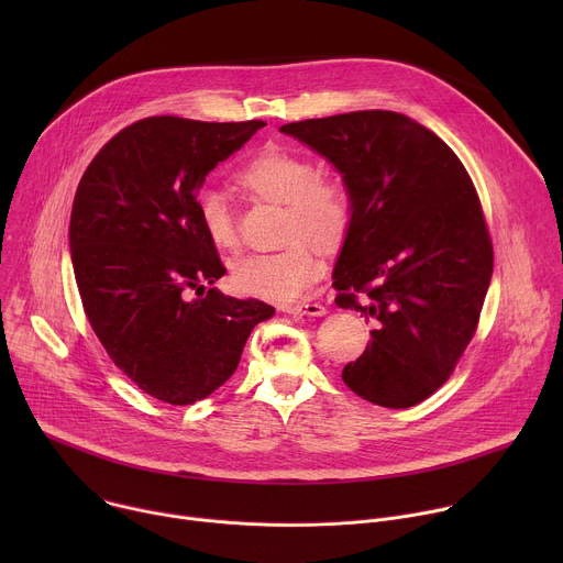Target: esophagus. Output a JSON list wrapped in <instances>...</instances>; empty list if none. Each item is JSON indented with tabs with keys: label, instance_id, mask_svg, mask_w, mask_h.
Here are the masks:
<instances>
[{
	"label": "esophagus",
	"instance_id": "34e87169",
	"mask_svg": "<svg viewBox=\"0 0 563 563\" xmlns=\"http://www.w3.org/2000/svg\"><path fill=\"white\" fill-rule=\"evenodd\" d=\"M283 311L287 313H300V316H325L328 309L318 302H298V305H285Z\"/></svg>",
	"mask_w": 563,
	"mask_h": 563
}]
</instances>
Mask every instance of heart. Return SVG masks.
<instances>
[{"instance_id": "1", "label": "heart", "mask_w": 563, "mask_h": 563, "mask_svg": "<svg viewBox=\"0 0 563 563\" xmlns=\"http://www.w3.org/2000/svg\"><path fill=\"white\" fill-rule=\"evenodd\" d=\"M238 180L261 198L285 202L283 235L289 243L276 252H261L233 265V285L256 298L294 300L323 274V258L309 239L323 247H336L352 218L347 187L336 178L316 176L309 157L283 146H267L238 172ZM202 229L220 250L233 252L240 243L235 220L227 198L205 187L198 194Z\"/></svg>"}]
</instances>
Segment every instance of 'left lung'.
<instances>
[{"label":"left lung","mask_w":563,"mask_h":563,"mask_svg":"<svg viewBox=\"0 0 563 563\" xmlns=\"http://www.w3.org/2000/svg\"><path fill=\"white\" fill-rule=\"evenodd\" d=\"M341 174L352 218L334 265L336 305L376 320L343 367L369 404L412 408L467 347L493 278V243L456 153L394 111H354L280 126Z\"/></svg>","instance_id":"1"}]
</instances>
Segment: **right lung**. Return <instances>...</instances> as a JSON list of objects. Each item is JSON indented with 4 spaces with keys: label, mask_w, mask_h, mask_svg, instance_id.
I'll use <instances>...</instances> for the list:
<instances>
[{
    "label": "right lung",
    "mask_w": 563,
    "mask_h": 563,
    "mask_svg": "<svg viewBox=\"0 0 563 563\" xmlns=\"http://www.w3.org/2000/svg\"><path fill=\"white\" fill-rule=\"evenodd\" d=\"M263 126L146 118L111 137L79 180L68 250L89 323L111 361L165 404L191 406L218 389L276 311L218 287L185 296L224 276L198 191Z\"/></svg>",
    "instance_id": "right-lung-1"
}]
</instances>
